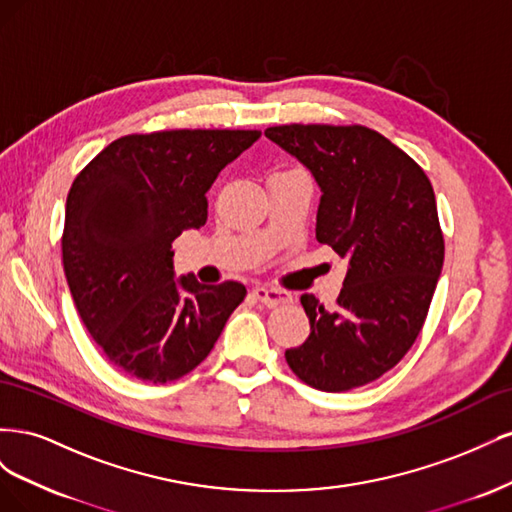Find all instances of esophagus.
<instances>
[{
    "mask_svg": "<svg viewBox=\"0 0 512 512\" xmlns=\"http://www.w3.org/2000/svg\"><path fill=\"white\" fill-rule=\"evenodd\" d=\"M252 294H254V297H256L260 303H265V305H269V307L284 305V303L292 301V297H290L288 292L277 290V288H267V286H256V288L252 290Z\"/></svg>",
    "mask_w": 512,
    "mask_h": 512,
    "instance_id": "34e87169",
    "label": "esophagus"
}]
</instances>
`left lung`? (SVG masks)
I'll return each mask as SVG.
<instances>
[{"mask_svg": "<svg viewBox=\"0 0 512 512\" xmlns=\"http://www.w3.org/2000/svg\"><path fill=\"white\" fill-rule=\"evenodd\" d=\"M265 136L314 175L322 192L316 239L348 258L333 309L301 297L312 331L286 361L318 391L374 382L416 342L442 271L431 183L408 153L365 126L290 123Z\"/></svg>", "mask_w": 512, "mask_h": 512, "instance_id": "8db88e82", "label": "left lung"}]
</instances>
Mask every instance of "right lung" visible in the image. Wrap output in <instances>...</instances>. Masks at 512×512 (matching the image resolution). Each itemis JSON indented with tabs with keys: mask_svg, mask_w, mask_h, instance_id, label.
<instances>
[{
	"mask_svg": "<svg viewBox=\"0 0 512 512\" xmlns=\"http://www.w3.org/2000/svg\"><path fill=\"white\" fill-rule=\"evenodd\" d=\"M258 130L121 136L76 175L61 237L66 280L115 367L164 384L207 359L245 286L175 280L173 241L207 222V192Z\"/></svg>",
	"mask_w": 512,
	"mask_h": 512,
	"instance_id": "1",
	"label": "right lung"
}]
</instances>
